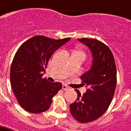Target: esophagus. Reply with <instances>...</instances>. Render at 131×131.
Segmentation results:
<instances>
[{
    "mask_svg": "<svg viewBox=\"0 0 131 131\" xmlns=\"http://www.w3.org/2000/svg\"><path fill=\"white\" fill-rule=\"evenodd\" d=\"M62 88H63V90H69V88H68L67 85H66V84H63Z\"/></svg>",
    "mask_w": 131,
    "mask_h": 131,
    "instance_id": "esophagus-1",
    "label": "esophagus"
}]
</instances>
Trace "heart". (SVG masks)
<instances>
[{"label": "heart", "mask_w": 131, "mask_h": 131, "mask_svg": "<svg viewBox=\"0 0 131 131\" xmlns=\"http://www.w3.org/2000/svg\"><path fill=\"white\" fill-rule=\"evenodd\" d=\"M79 52V53H82V54H84V53L82 52V51H77V52Z\"/></svg>", "instance_id": "obj_1"}]
</instances>
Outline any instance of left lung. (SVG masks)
Segmentation results:
<instances>
[{
	"instance_id": "1",
	"label": "left lung",
	"mask_w": 131,
	"mask_h": 131,
	"mask_svg": "<svg viewBox=\"0 0 131 131\" xmlns=\"http://www.w3.org/2000/svg\"><path fill=\"white\" fill-rule=\"evenodd\" d=\"M78 41L90 49L93 59L90 70L81 76L88 89L83 95L75 90L77 98L70 104V112L77 121L85 123L99 118L107 110L116 88L117 70L113 54L106 45L94 38Z\"/></svg>"
}]
</instances>
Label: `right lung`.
<instances>
[{
  "label": "right lung",
  "mask_w": 131,
  "mask_h": 131,
  "mask_svg": "<svg viewBox=\"0 0 131 131\" xmlns=\"http://www.w3.org/2000/svg\"><path fill=\"white\" fill-rule=\"evenodd\" d=\"M70 39L36 36L18 49L11 66L10 81L19 105L27 112L38 114L47 111L53 96L61 90L60 82H50L42 76L51 56Z\"/></svg>",
  "instance_id": "1"
}]
</instances>
